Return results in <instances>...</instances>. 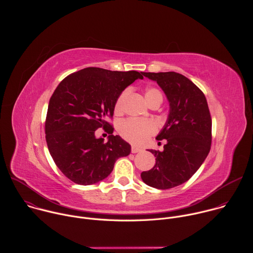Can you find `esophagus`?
Wrapping results in <instances>:
<instances>
[{"instance_id": "1", "label": "esophagus", "mask_w": 253, "mask_h": 253, "mask_svg": "<svg viewBox=\"0 0 253 253\" xmlns=\"http://www.w3.org/2000/svg\"><path fill=\"white\" fill-rule=\"evenodd\" d=\"M140 151H142V149L139 148V147L132 146V148H131V152H132V153H138V152H140Z\"/></svg>"}]
</instances>
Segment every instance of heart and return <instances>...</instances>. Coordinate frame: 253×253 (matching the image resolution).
I'll return each instance as SVG.
<instances>
[{
  "instance_id": "1",
  "label": "heart",
  "mask_w": 253,
  "mask_h": 253,
  "mask_svg": "<svg viewBox=\"0 0 253 253\" xmlns=\"http://www.w3.org/2000/svg\"><path fill=\"white\" fill-rule=\"evenodd\" d=\"M128 90H124L117 98L114 110L116 113H120L123 110L124 101L128 95ZM144 97H145L148 105L153 102H162V94L155 87H147L144 91ZM157 130L155 122L151 120H136V119H127L123 121L119 126L120 135L127 141L133 144H142L146 142L149 136L154 134Z\"/></svg>"
}]
</instances>
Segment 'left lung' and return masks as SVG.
Returning <instances> with one entry per match:
<instances>
[{
  "label": "left lung",
  "mask_w": 253,
  "mask_h": 253,
  "mask_svg": "<svg viewBox=\"0 0 253 253\" xmlns=\"http://www.w3.org/2000/svg\"><path fill=\"white\" fill-rule=\"evenodd\" d=\"M157 82L169 102L167 121L157 135L166 140L163 151L150 149L156 157L154 167L143 171L144 183L169 189L186 182L199 169L211 146L212 121L203 92L188 78L176 72L145 73Z\"/></svg>",
  "instance_id": "1"
}]
</instances>
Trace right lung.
<instances>
[{"label":"right lung","mask_w":253,"mask_h":253,"mask_svg":"<svg viewBox=\"0 0 253 253\" xmlns=\"http://www.w3.org/2000/svg\"><path fill=\"white\" fill-rule=\"evenodd\" d=\"M143 72L89 67L67 76L54 91L45 123L49 152L61 172L80 185L95 184L109 176L116 160L128 156L130 144L106 120L114 114L118 96ZM110 134L98 138L99 127Z\"/></svg>","instance_id":"add662e5"}]
</instances>
